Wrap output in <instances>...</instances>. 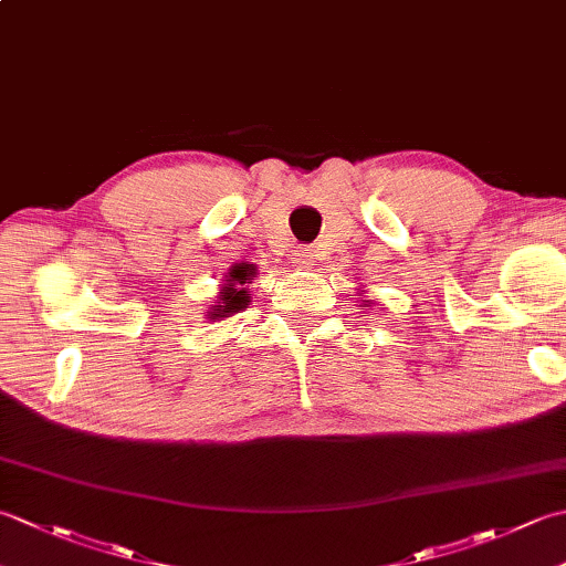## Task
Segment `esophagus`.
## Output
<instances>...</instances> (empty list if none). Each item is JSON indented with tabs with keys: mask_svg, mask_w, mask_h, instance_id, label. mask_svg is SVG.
Masks as SVG:
<instances>
[{
	"mask_svg": "<svg viewBox=\"0 0 566 566\" xmlns=\"http://www.w3.org/2000/svg\"><path fill=\"white\" fill-rule=\"evenodd\" d=\"M316 260H318V250H314L311 245L294 250V255H292V262L296 264V268H311Z\"/></svg>",
	"mask_w": 566,
	"mask_h": 566,
	"instance_id": "esophagus-1",
	"label": "esophagus"
}]
</instances>
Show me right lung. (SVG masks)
<instances>
[{"label":"right lung","instance_id":"obj_1","mask_svg":"<svg viewBox=\"0 0 566 566\" xmlns=\"http://www.w3.org/2000/svg\"><path fill=\"white\" fill-rule=\"evenodd\" d=\"M255 274V268L252 264H235V268L228 272L226 276V286L219 292V306H213V311H209L211 318H226L231 314H238V311H243L250 302L248 292L243 290L245 280H250V276Z\"/></svg>","mask_w":566,"mask_h":566}]
</instances>
